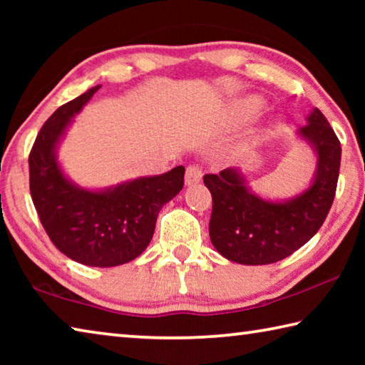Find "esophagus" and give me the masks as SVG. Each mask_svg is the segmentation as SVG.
<instances>
[{
	"label": "esophagus",
	"mask_w": 365,
	"mask_h": 365,
	"mask_svg": "<svg viewBox=\"0 0 365 365\" xmlns=\"http://www.w3.org/2000/svg\"><path fill=\"white\" fill-rule=\"evenodd\" d=\"M201 177H202V170H201L200 165L191 164L187 168V172H185V183H187V185L197 183L201 180Z\"/></svg>",
	"instance_id": "1"
}]
</instances>
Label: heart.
<instances>
[{
	"label": "heart",
	"mask_w": 365,
	"mask_h": 365,
	"mask_svg": "<svg viewBox=\"0 0 365 365\" xmlns=\"http://www.w3.org/2000/svg\"><path fill=\"white\" fill-rule=\"evenodd\" d=\"M243 109H245L243 106H242V108H238V113H243Z\"/></svg>",
	"instance_id": "b5f03b06"
}]
</instances>
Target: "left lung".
Wrapping results in <instances>:
<instances>
[{
	"mask_svg": "<svg viewBox=\"0 0 365 365\" xmlns=\"http://www.w3.org/2000/svg\"><path fill=\"white\" fill-rule=\"evenodd\" d=\"M317 153L316 178L289 201L272 202L250 193L238 169L206 174L212 196L209 237L228 261L272 264L293 255L322 227L336 193L341 145L325 115L316 108L298 132Z\"/></svg>",
	"mask_w": 365,
	"mask_h": 365,
	"instance_id": "1",
	"label": "left lung"
}]
</instances>
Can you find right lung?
Here are the masks:
<instances>
[{
    "label": "right lung",
    "mask_w": 365,
    "mask_h": 365,
    "mask_svg": "<svg viewBox=\"0 0 365 365\" xmlns=\"http://www.w3.org/2000/svg\"><path fill=\"white\" fill-rule=\"evenodd\" d=\"M101 85L63 104L45 122L29 154L30 195L53 245L83 265L114 267L150 245L158 214L183 188L185 168L143 177L104 191L71 183L56 163V146L72 117Z\"/></svg>",
    "instance_id": "1"
}]
</instances>
